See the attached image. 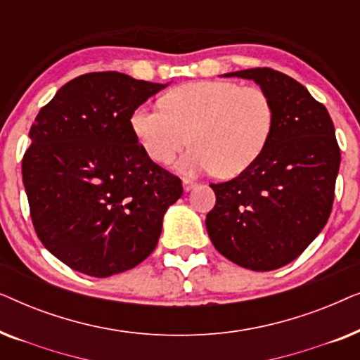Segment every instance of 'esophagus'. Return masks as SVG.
<instances>
[{
    "label": "esophagus",
    "mask_w": 360,
    "mask_h": 360,
    "mask_svg": "<svg viewBox=\"0 0 360 360\" xmlns=\"http://www.w3.org/2000/svg\"><path fill=\"white\" fill-rule=\"evenodd\" d=\"M196 186V184L195 181H191V180H184V190L185 191H191Z\"/></svg>",
    "instance_id": "obj_1"
}]
</instances>
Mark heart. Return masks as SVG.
Wrapping results in <instances>:
<instances>
[{"instance_id": "b5f03b06", "label": "heart", "mask_w": 360, "mask_h": 360, "mask_svg": "<svg viewBox=\"0 0 360 360\" xmlns=\"http://www.w3.org/2000/svg\"><path fill=\"white\" fill-rule=\"evenodd\" d=\"M162 108L137 106L131 129L146 154L162 165L170 164L190 141L195 147L176 164L184 175L238 176L259 159L272 136L274 105L259 86L191 82L167 93Z\"/></svg>"}]
</instances>
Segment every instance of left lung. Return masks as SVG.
Returning <instances> with one entry per match:
<instances>
[{
	"instance_id": "1",
	"label": "left lung",
	"mask_w": 360,
	"mask_h": 360,
	"mask_svg": "<svg viewBox=\"0 0 360 360\" xmlns=\"http://www.w3.org/2000/svg\"><path fill=\"white\" fill-rule=\"evenodd\" d=\"M223 77L257 83L275 120L259 159L236 179L211 185L216 205L206 231L231 262L269 272L297 259L328 223L341 152L328 110L292 77L272 68Z\"/></svg>"
}]
</instances>
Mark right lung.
<instances>
[{"mask_svg": "<svg viewBox=\"0 0 360 360\" xmlns=\"http://www.w3.org/2000/svg\"><path fill=\"white\" fill-rule=\"evenodd\" d=\"M169 83L85 73L39 111L22 159L34 229L52 255L90 277L126 272L159 243L180 179L150 160L131 112Z\"/></svg>", "mask_w": 360, "mask_h": 360, "instance_id": "add662e5", "label": "right lung"}]
</instances>
